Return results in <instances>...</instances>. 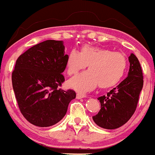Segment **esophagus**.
Listing matches in <instances>:
<instances>
[{"label":"esophagus","mask_w":155,"mask_h":155,"mask_svg":"<svg viewBox=\"0 0 155 155\" xmlns=\"http://www.w3.org/2000/svg\"><path fill=\"white\" fill-rule=\"evenodd\" d=\"M76 97L77 99H82V98H84L86 97V95H84V94H82V93H77L76 95Z\"/></svg>","instance_id":"1"}]
</instances>
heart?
<instances>
[{
    "label": "heart",
    "instance_id": "b5f03b06",
    "mask_svg": "<svg viewBox=\"0 0 155 155\" xmlns=\"http://www.w3.org/2000/svg\"><path fill=\"white\" fill-rule=\"evenodd\" d=\"M87 64L88 71L81 73L67 81L69 88L88 92L96 88L98 84L101 88L114 86L125 74L127 60L121 52L85 45L81 47L80 52L72 49L67 55V74H75Z\"/></svg>",
    "mask_w": 155,
    "mask_h": 155
}]
</instances>
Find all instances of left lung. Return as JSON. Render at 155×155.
<instances>
[{"mask_svg":"<svg viewBox=\"0 0 155 155\" xmlns=\"http://www.w3.org/2000/svg\"><path fill=\"white\" fill-rule=\"evenodd\" d=\"M129 62L130 66L126 78L107 96L98 98L101 108L97 114L92 116V119L103 129H115L122 126L137 109L143 78L140 63L133 53L129 56Z\"/></svg>","mask_w":155,"mask_h":155,"instance_id":"left-lung-1","label":"left lung"}]
</instances>
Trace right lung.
I'll list each match as a JSON object with an SVG mask.
<instances>
[{
  "instance_id": "add662e5",
  "label": "right lung",
  "mask_w": 155,
  "mask_h": 155,
  "mask_svg": "<svg viewBox=\"0 0 155 155\" xmlns=\"http://www.w3.org/2000/svg\"><path fill=\"white\" fill-rule=\"evenodd\" d=\"M67 55L63 41L47 40L33 46L18 58L12 75L18 107L25 118L38 127L61 121L74 91L59 86L65 81Z\"/></svg>"
}]
</instances>
